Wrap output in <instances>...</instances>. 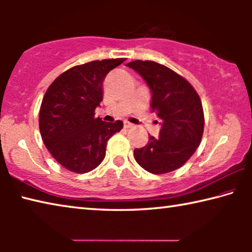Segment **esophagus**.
<instances>
[{
  "label": "esophagus",
  "mask_w": 252,
  "mask_h": 252,
  "mask_svg": "<svg viewBox=\"0 0 252 252\" xmlns=\"http://www.w3.org/2000/svg\"><path fill=\"white\" fill-rule=\"evenodd\" d=\"M123 126H125L126 129H129V127L133 126V125H132V123L129 122V121H125V122H123Z\"/></svg>",
  "instance_id": "obj_1"
}]
</instances>
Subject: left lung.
I'll use <instances>...</instances> for the list:
<instances>
[{
  "label": "left lung",
  "mask_w": 252,
  "mask_h": 252,
  "mask_svg": "<svg viewBox=\"0 0 252 252\" xmlns=\"http://www.w3.org/2000/svg\"><path fill=\"white\" fill-rule=\"evenodd\" d=\"M126 65L148 83L152 93L151 112L157 114L161 125L158 138L150 135L148 144L134 149V159L153 174L174 171L190 159L201 142V99L183 76L160 63L135 60Z\"/></svg>",
  "instance_id": "obj_1"
}]
</instances>
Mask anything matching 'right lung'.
<instances>
[{"label":"right lung","mask_w":252,"mask_h":252,"mask_svg":"<svg viewBox=\"0 0 252 252\" xmlns=\"http://www.w3.org/2000/svg\"><path fill=\"white\" fill-rule=\"evenodd\" d=\"M126 59L96 60L63 72L42 100L39 126L42 140L55 160L69 171L87 173L105 157L106 143L123 123L102 121L94 111L102 101L105 75Z\"/></svg>","instance_id":"1"}]
</instances>
